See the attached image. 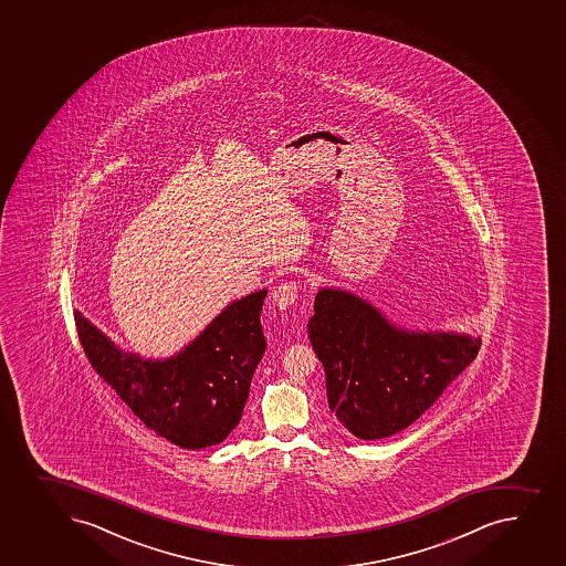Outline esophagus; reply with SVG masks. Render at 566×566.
<instances>
[{
  "instance_id": "esophagus-1",
  "label": "esophagus",
  "mask_w": 566,
  "mask_h": 566,
  "mask_svg": "<svg viewBox=\"0 0 566 566\" xmlns=\"http://www.w3.org/2000/svg\"><path fill=\"white\" fill-rule=\"evenodd\" d=\"M298 282H282L279 286L274 287L273 303L279 306L280 310H287L292 306L298 297Z\"/></svg>"
}]
</instances>
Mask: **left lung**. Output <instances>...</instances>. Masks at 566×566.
Wrapping results in <instances>:
<instances>
[{
	"instance_id": "8db88e82",
	"label": "left lung",
	"mask_w": 566,
	"mask_h": 566,
	"mask_svg": "<svg viewBox=\"0 0 566 566\" xmlns=\"http://www.w3.org/2000/svg\"><path fill=\"white\" fill-rule=\"evenodd\" d=\"M314 310L308 337L325 367L328 408L364 441L413 424L482 345L459 332L408 331L339 287H321Z\"/></svg>"
}]
</instances>
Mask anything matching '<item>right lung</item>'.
<instances>
[{
  "label": "right lung",
  "mask_w": 566,
  "mask_h": 566,
  "mask_svg": "<svg viewBox=\"0 0 566 566\" xmlns=\"http://www.w3.org/2000/svg\"><path fill=\"white\" fill-rule=\"evenodd\" d=\"M268 290L230 303L182 350L164 359L125 353L75 310L84 354L133 413L188 450L224 441L240 424L263 353L260 314Z\"/></svg>",
  "instance_id": "1"
}]
</instances>
